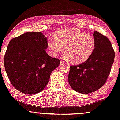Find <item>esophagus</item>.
<instances>
[{
	"mask_svg": "<svg viewBox=\"0 0 120 120\" xmlns=\"http://www.w3.org/2000/svg\"><path fill=\"white\" fill-rule=\"evenodd\" d=\"M65 64H65V63L63 61V60H61V61H60V65H63Z\"/></svg>",
	"mask_w": 120,
	"mask_h": 120,
	"instance_id": "esophagus-1",
	"label": "esophagus"
}]
</instances>
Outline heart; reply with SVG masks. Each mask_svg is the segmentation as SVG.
Listing matches in <instances>:
<instances>
[{"mask_svg":"<svg viewBox=\"0 0 120 120\" xmlns=\"http://www.w3.org/2000/svg\"><path fill=\"white\" fill-rule=\"evenodd\" d=\"M48 46L51 54L56 55L63 51L69 61L80 64L87 60L93 53L96 41L92 35L74 29L61 30L55 38H49Z\"/></svg>","mask_w":120,"mask_h":120,"instance_id":"heart-1","label":"heart"}]
</instances>
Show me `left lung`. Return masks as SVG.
I'll use <instances>...</instances> for the list:
<instances>
[{"instance_id": "left-lung-1", "label": "left lung", "mask_w": 120, "mask_h": 120, "mask_svg": "<svg viewBox=\"0 0 120 120\" xmlns=\"http://www.w3.org/2000/svg\"><path fill=\"white\" fill-rule=\"evenodd\" d=\"M96 47L86 61L70 68L68 81L75 91L89 94L101 88L110 75L115 51L107 36L98 31L93 34Z\"/></svg>"}]
</instances>
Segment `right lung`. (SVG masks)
<instances>
[{
  "mask_svg": "<svg viewBox=\"0 0 120 120\" xmlns=\"http://www.w3.org/2000/svg\"><path fill=\"white\" fill-rule=\"evenodd\" d=\"M47 38L41 32H27L10 41L4 55V67L16 90L32 95L43 90L50 76L60 64L47 54Z\"/></svg>",
  "mask_w": 120,
  "mask_h": 120,
  "instance_id": "obj_1",
  "label": "right lung"
}]
</instances>
